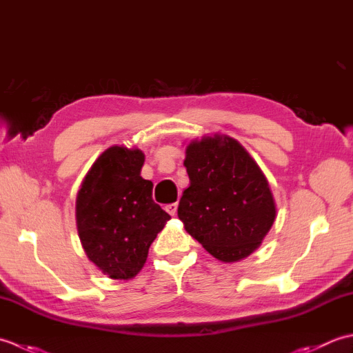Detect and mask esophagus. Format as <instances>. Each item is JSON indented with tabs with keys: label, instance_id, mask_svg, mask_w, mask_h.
<instances>
[{
	"label": "esophagus",
	"instance_id": "obj_1",
	"mask_svg": "<svg viewBox=\"0 0 353 353\" xmlns=\"http://www.w3.org/2000/svg\"><path fill=\"white\" fill-rule=\"evenodd\" d=\"M165 211H167L170 215L174 216L176 212H177V203H170V205H167V206H165Z\"/></svg>",
	"mask_w": 353,
	"mask_h": 353
}]
</instances>
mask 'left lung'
<instances>
[{
  "mask_svg": "<svg viewBox=\"0 0 353 353\" xmlns=\"http://www.w3.org/2000/svg\"><path fill=\"white\" fill-rule=\"evenodd\" d=\"M185 153L190 186L177 208L185 230L221 262L250 256L276 219L264 172L228 134L192 139Z\"/></svg>",
  "mask_w": 353,
  "mask_h": 353,
  "instance_id": "left-lung-1",
  "label": "left lung"
}]
</instances>
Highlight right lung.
<instances>
[{"label":"right lung","mask_w":353,"mask_h":353,"mask_svg":"<svg viewBox=\"0 0 353 353\" xmlns=\"http://www.w3.org/2000/svg\"><path fill=\"white\" fill-rule=\"evenodd\" d=\"M144 161L139 148L112 145L92 163L77 192L80 243L88 259L110 279L137 276L171 219L153 201V183L141 177Z\"/></svg>","instance_id":"add662e5"}]
</instances>
